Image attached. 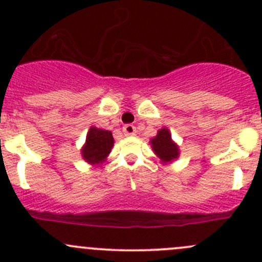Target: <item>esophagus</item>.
I'll list each match as a JSON object with an SVG mask.
<instances>
[{"instance_id": "1", "label": "esophagus", "mask_w": 262, "mask_h": 262, "mask_svg": "<svg viewBox=\"0 0 262 262\" xmlns=\"http://www.w3.org/2000/svg\"><path fill=\"white\" fill-rule=\"evenodd\" d=\"M123 132L126 137H133L136 134V126L132 125V124H126L123 126Z\"/></svg>"}]
</instances>
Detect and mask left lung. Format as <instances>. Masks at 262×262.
<instances>
[{"mask_svg": "<svg viewBox=\"0 0 262 262\" xmlns=\"http://www.w3.org/2000/svg\"><path fill=\"white\" fill-rule=\"evenodd\" d=\"M149 144L155 155L160 158L161 162L166 163V165L172 163L180 156V149H179L178 143L173 141L170 130L166 126L157 132V136L150 138Z\"/></svg>", "mask_w": 262, "mask_h": 262, "instance_id": "left-lung-1", "label": "left lung"}]
</instances>
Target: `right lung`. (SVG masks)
I'll return each instance as SVG.
<instances>
[{
	"mask_svg": "<svg viewBox=\"0 0 262 262\" xmlns=\"http://www.w3.org/2000/svg\"><path fill=\"white\" fill-rule=\"evenodd\" d=\"M114 147V138L110 130L91 126L87 132L86 142L82 146L81 156L91 166H100L106 161Z\"/></svg>",
	"mask_w": 262,
	"mask_h": 262,
	"instance_id": "obj_1",
	"label": "right lung"
}]
</instances>
